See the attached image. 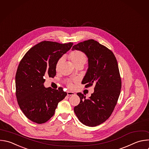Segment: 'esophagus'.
Wrapping results in <instances>:
<instances>
[{
    "instance_id": "1",
    "label": "esophagus",
    "mask_w": 149,
    "mask_h": 149,
    "mask_svg": "<svg viewBox=\"0 0 149 149\" xmlns=\"http://www.w3.org/2000/svg\"><path fill=\"white\" fill-rule=\"evenodd\" d=\"M75 93L74 92H71V91H68L67 92V95L68 96H71V95H74Z\"/></svg>"
}]
</instances>
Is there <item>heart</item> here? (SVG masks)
<instances>
[{
    "mask_svg": "<svg viewBox=\"0 0 149 149\" xmlns=\"http://www.w3.org/2000/svg\"><path fill=\"white\" fill-rule=\"evenodd\" d=\"M68 58L75 67H77L78 66L83 67L84 64L86 63L88 60V57L86 54L83 52L79 51V50H74L68 54ZM63 61V57H61L58 60L56 64V71L59 70ZM65 82L67 85V86L70 89H72L74 87V84L78 82V79H66Z\"/></svg>",
    "mask_w": 149,
    "mask_h": 149,
    "instance_id": "obj_1",
    "label": "heart"
}]
</instances>
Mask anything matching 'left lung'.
Returning a JSON list of instances; mask_svg holds the SVG:
<instances>
[{
    "mask_svg": "<svg viewBox=\"0 0 149 149\" xmlns=\"http://www.w3.org/2000/svg\"><path fill=\"white\" fill-rule=\"evenodd\" d=\"M72 50L82 51L88 58V69L82 81L88 88L95 85L89 99L78 92L79 104L74 112L84 125L93 127L105 122L117 104L122 86L116 58L111 49L91 39L74 45Z\"/></svg>",
    "mask_w": 149,
    "mask_h": 149,
    "instance_id": "1",
    "label": "left lung"
}]
</instances>
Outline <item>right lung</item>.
I'll use <instances>...</instances> for the list:
<instances>
[{
  "mask_svg": "<svg viewBox=\"0 0 149 149\" xmlns=\"http://www.w3.org/2000/svg\"><path fill=\"white\" fill-rule=\"evenodd\" d=\"M72 45L43 41L31 48L20 61L16 74V95L20 109L32 122L41 124L50 119L67 95L61 87L45 88L44 78L56 76L57 61Z\"/></svg>",
  "mask_w": 149,
  "mask_h": 149,
  "instance_id": "obj_1",
  "label": "right lung"
}]
</instances>
